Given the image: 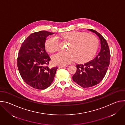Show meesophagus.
I'll return each instance as SVG.
<instances>
[{
    "label": "esophagus",
    "mask_w": 125,
    "mask_h": 125,
    "mask_svg": "<svg viewBox=\"0 0 125 125\" xmlns=\"http://www.w3.org/2000/svg\"><path fill=\"white\" fill-rule=\"evenodd\" d=\"M67 67V66H66V65H63V66H59V68H64V67Z\"/></svg>",
    "instance_id": "1"
}]
</instances>
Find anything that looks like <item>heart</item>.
Returning <instances> with one entry per match:
<instances>
[{"mask_svg": "<svg viewBox=\"0 0 125 125\" xmlns=\"http://www.w3.org/2000/svg\"><path fill=\"white\" fill-rule=\"evenodd\" d=\"M61 38L70 42L68 52L60 51L52 56L54 64L67 65L76 59L78 62L91 60L95 55L98 47V41L95 35L78 31L67 32L61 35ZM45 47L49 52H55L60 48L57 37H49L45 42Z\"/></svg>", "mask_w": 125, "mask_h": 125, "instance_id": "b5f03b06", "label": "heart"}]
</instances>
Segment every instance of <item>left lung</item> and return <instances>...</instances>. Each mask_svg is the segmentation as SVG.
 Segmentation results:
<instances>
[{"instance_id": "8db88e82", "label": "left lung", "mask_w": 125, "mask_h": 125, "mask_svg": "<svg viewBox=\"0 0 125 125\" xmlns=\"http://www.w3.org/2000/svg\"><path fill=\"white\" fill-rule=\"evenodd\" d=\"M87 30L94 32L99 37L101 49L93 60L76 66L77 72L73 76V80L83 88L94 86L102 80L108 70L110 60L109 48L105 39L96 31Z\"/></svg>"}]
</instances>
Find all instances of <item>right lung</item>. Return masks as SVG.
Masks as SVG:
<instances>
[{"label":"right lung","mask_w":125,"mask_h":125,"mask_svg":"<svg viewBox=\"0 0 125 125\" xmlns=\"http://www.w3.org/2000/svg\"><path fill=\"white\" fill-rule=\"evenodd\" d=\"M53 32L42 31L30 35L22 43L18 53L17 66L21 77L30 86L44 90L52 82L58 67L50 68V58L45 51L46 38Z\"/></svg>","instance_id":"1"}]
</instances>
